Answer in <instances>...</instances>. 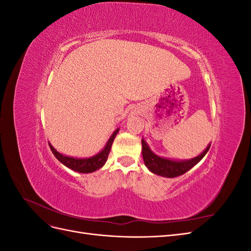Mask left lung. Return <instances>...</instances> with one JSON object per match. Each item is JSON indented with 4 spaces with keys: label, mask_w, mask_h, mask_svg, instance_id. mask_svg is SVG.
<instances>
[{
    "label": "left lung",
    "mask_w": 251,
    "mask_h": 251,
    "mask_svg": "<svg viewBox=\"0 0 251 251\" xmlns=\"http://www.w3.org/2000/svg\"><path fill=\"white\" fill-rule=\"evenodd\" d=\"M142 157L144 164L150 172L158 175V176L166 178H175L185 174L187 171L201 161V159L206 155L210 148V143L206 147L200 155L192 159H185V160H176V159L164 158L156 155L149 147L147 141L142 138Z\"/></svg>",
    "instance_id": "1"
}]
</instances>
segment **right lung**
Masks as SVG:
<instances>
[{"instance_id": "obj_1", "label": "right lung", "mask_w": 251, "mask_h": 251, "mask_svg": "<svg viewBox=\"0 0 251 251\" xmlns=\"http://www.w3.org/2000/svg\"><path fill=\"white\" fill-rule=\"evenodd\" d=\"M118 131H119V127H117L116 130L113 132L111 137L109 138L107 143H105L104 148L100 151V153H97L96 155H94L92 157H89V158H76V157H70V156L60 154L59 151H57L50 142H49V147L52 151L53 155L55 156L57 160L62 164H64L65 166H67V168L71 169L74 172L82 173V174L93 173L97 170L101 169L104 165V163L107 162V159H108L109 153H110L111 148H112V143H113L114 139H115Z\"/></svg>"}]
</instances>
